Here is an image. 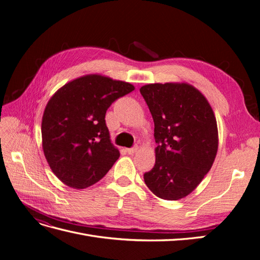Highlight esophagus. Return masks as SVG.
<instances>
[{
  "label": "esophagus",
  "instance_id": "34e87169",
  "mask_svg": "<svg viewBox=\"0 0 260 260\" xmlns=\"http://www.w3.org/2000/svg\"><path fill=\"white\" fill-rule=\"evenodd\" d=\"M138 149H139L138 146H133V147H131V148H127V153L130 154V155H132V154H135V153L138 151Z\"/></svg>",
  "mask_w": 260,
  "mask_h": 260
}]
</instances>
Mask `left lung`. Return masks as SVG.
<instances>
[{
	"mask_svg": "<svg viewBox=\"0 0 260 260\" xmlns=\"http://www.w3.org/2000/svg\"><path fill=\"white\" fill-rule=\"evenodd\" d=\"M154 120L156 161L144 174L156 196L177 201L207 175L218 149L214 112L205 96L187 83H152L140 89Z\"/></svg>",
	"mask_w": 260,
	"mask_h": 260,
	"instance_id": "left-lung-1",
	"label": "left lung"
}]
</instances>
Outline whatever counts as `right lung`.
<instances>
[{
	"instance_id": "1",
	"label": "right lung",
	"mask_w": 260,
	"mask_h": 260,
	"mask_svg": "<svg viewBox=\"0 0 260 260\" xmlns=\"http://www.w3.org/2000/svg\"><path fill=\"white\" fill-rule=\"evenodd\" d=\"M135 90L128 82L88 75L66 83L49 101L42 118V146L62 183L85 188L96 183L119 158L105 122L116 100Z\"/></svg>"
}]
</instances>
